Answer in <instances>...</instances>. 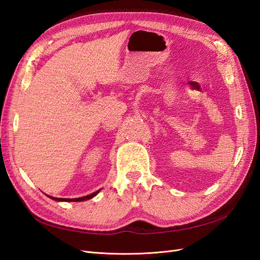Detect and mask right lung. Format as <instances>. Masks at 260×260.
I'll return each mask as SVG.
<instances>
[{
	"label": "right lung",
	"instance_id": "1",
	"mask_svg": "<svg viewBox=\"0 0 260 260\" xmlns=\"http://www.w3.org/2000/svg\"><path fill=\"white\" fill-rule=\"evenodd\" d=\"M99 192H100V190H99V191H96V192L92 193V194H90V195L83 196V198H79V199H58V198H52V196H49V198H51V199H53V200H55V201H64V202H82V201H86V200H90V199L94 198V196H95Z\"/></svg>",
	"mask_w": 260,
	"mask_h": 260
}]
</instances>
